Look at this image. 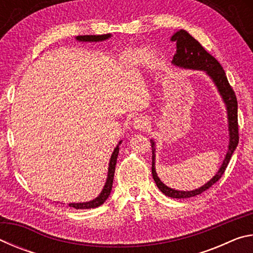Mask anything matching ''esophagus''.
I'll use <instances>...</instances> for the list:
<instances>
[{"label":"esophagus","mask_w":253,"mask_h":253,"mask_svg":"<svg viewBox=\"0 0 253 253\" xmlns=\"http://www.w3.org/2000/svg\"><path fill=\"white\" fill-rule=\"evenodd\" d=\"M147 125H148L147 119H145L144 117H138L132 122V126H134L135 129H145V128L147 127Z\"/></svg>","instance_id":"esophagus-1"}]
</instances>
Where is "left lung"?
Here are the masks:
<instances>
[{"instance_id": "left-lung-1", "label": "left lung", "mask_w": 253, "mask_h": 253, "mask_svg": "<svg viewBox=\"0 0 253 253\" xmlns=\"http://www.w3.org/2000/svg\"><path fill=\"white\" fill-rule=\"evenodd\" d=\"M170 41L176 42V53L174 54L172 63L177 67L185 68V69H194L202 70L207 72V75L213 80L214 84L216 85L217 90L222 96L225 107L226 113H228V122H229V149L226 152L224 161L222 163L220 169L217 173L210 179V181L193 191H177L166 186L160 177L157 176L155 170V143L151 139L152 149H153V161H152V174L157 187L160 188L162 193L166 196L173 199H187L192 196L199 195L203 193L204 191L209 190L214 183H216L224 174L226 166L231 160L233 152L238 146L239 143V126H238V101L235 93L231 87L223 68L219 63V61L210 54L202 45L200 44L198 40H195L190 33L185 30H179L176 33L173 34Z\"/></svg>"}]
</instances>
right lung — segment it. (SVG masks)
<instances>
[{
  "instance_id": "1",
  "label": "right lung",
  "mask_w": 253,
  "mask_h": 253,
  "mask_svg": "<svg viewBox=\"0 0 253 253\" xmlns=\"http://www.w3.org/2000/svg\"><path fill=\"white\" fill-rule=\"evenodd\" d=\"M111 34H101V36H78L76 38L78 41L83 42H99L109 39ZM122 144V140L114 149L113 154H111L110 161H109V168H108V175H107V181L105 183V186L102 188L101 193L97 196L95 200L89 201V202H84V203H70L69 207L74 209H93L97 207H100L101 204L105 203V201L108 199L110 195L111 187H113V181H114V175H115V169H116V163H117V157L119 153V145Z\"/></svg>"
}]
</instances>
